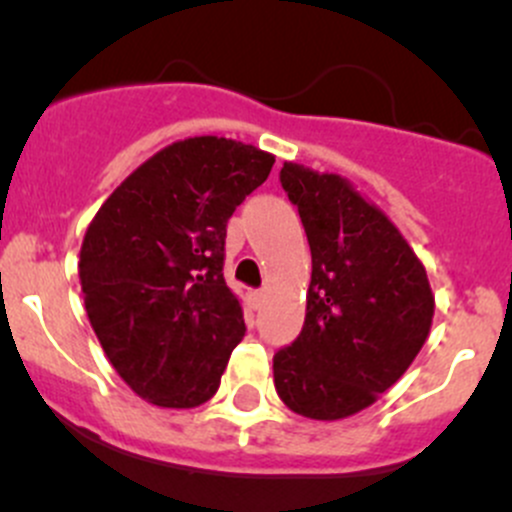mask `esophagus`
<instances>
[{
  "instance_id": "esophagus-1",
  "label": "esophagus",
  "mask_w": 512,
  "mask_h": 512,
  "mask_svg": "<svg viewBox=\"0 0 512 512\" xmlns=\"http://www.w3.org/2000/svg\"><path fill=\"white\" fill-rule=\"evenodd\" d=\"M263 298H266V293L263 291H251L249 293V303H251V308L254 310H258L263 305Z\"/></svg>"
}]
</instances>
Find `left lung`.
Wrapping results in <instances>:
<instances>
[{"instance_id": "1", "label": "left lung", "mask_w": 512, "mask_h": 512, "mask_svg": "<svg viewBox=\"0 0 512 512\" xmlns=\"http://www.w3.org/2000/svg\"><path fill=\"white\" fill-rule=\"evenodd\" d=\"M313 256L305 323L273 357L288 409L337 421L387 392L424 347L434 293L424 263L387 214L340 175L283 162Z\"/></svg>"}]
</instances>
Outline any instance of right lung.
I'll use <instances>...</instances> for the list:
<instances>
[{
	"label": "right lung",
	"instance_id": "1",
	"mask_svg": "<svg viewBox=\"0 0 512 512\" xmlns=\"http://www.w3.org/2000/svg\"><path fill=\"white\" fill-rule=\"evenodd\" d=\"M273 162L217 135L172 142L88 224L78 261L88 320L115 372L155 407L192 409L217 394L246 333L224 281L226 221Z\"/></svg>",
	"mask_w": 512,
	"mask_h": 512
}]
</instances>
